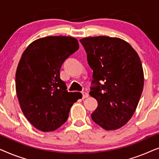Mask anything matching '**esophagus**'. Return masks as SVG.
Instances as JSON below:
<instances>
[{
    "label": "esophagus",
    "mask_w": 159,
    "mask_h": 159,
    "mask_svg": "<svg viewBox=\"0 0 159 159\" xmlns=\"http://www.w3.org/2000/svg\"><path fill=\"white\" fill-rule=\"evenodd\" d=\"M82 98H88V96H89V95H88V93H86V92H82Z\"/></svg>",
    "instance_id": "esophagus-1"
}]
</instances>
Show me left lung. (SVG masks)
Wrapping results in <instances>:
<instances>
[{"instance_id":"8db88e82","label":"left lung","mask_w":159,"mask_h":159,"mask_svg":"<svg viewBox=\"0 0 159 159\" xmlns=\"http://www.w3.org/2000/svg\"><path fill=\"white\" fill-rule=\"evenodd\" d=\"M93 69L90 95L98 101L91 118L106 130L127 123L135 111L144 85L142 64L126 41L106 36L80 40Z\"/></svg>"}]
</instances>
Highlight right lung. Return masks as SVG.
<instances>
[{
    "label": "right lung",
    "instance_id": "right-lung-1",
    "mask_svg": "<svg viewBox=\"0 0 159 159\" xmlns=\"http://www.w3.org/2000/svg\"><path fill=\"white\" fill-rule=\"evenodd\" d=\"M79 49L76 38L49 36L32 42L21 56L16 73V90L28 121L43 132H51L66 122L71 106L82 98L69 93L60 78L63 63Z\"/></svg>",
    "mask_w": 159,
    "mask_h": 159
}]
</instances>
